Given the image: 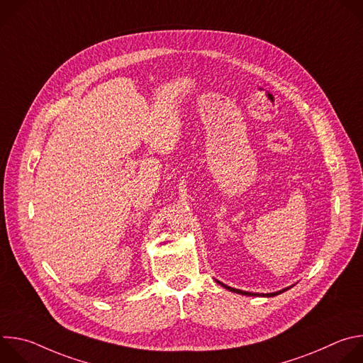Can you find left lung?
Instances as JSON below:
<instances>
[{"instance_id": "8db88e82", "label": "left lung", "mask_w": 363, "mask_h": 363, "mask_svg": "<svg viewBox=\"0 0 363 363\" xmlns=\"http://www.w3.org/2000/svg\"><path fill=\"white\" fill-rule=\"evenodd\" d=\"M220 283V281H218ZM223 287H225V289H228L230 291H234V293H238V294H244V296H267V297H273V296H277V294H280V293H283L284 290H281V291H276V293H267V294H258V293H248V291H242V290H238V289H233V287H228V286H225V284H223V283H220Z\"/></svg>"}]
</instances>
